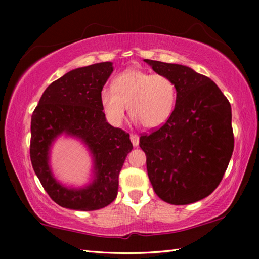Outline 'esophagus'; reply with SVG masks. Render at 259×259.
Segmentation results:
<instances>
[{
    "mask_svg": "<svg viewBox=\"0 0 259 259\" xmlns=\"http://www.w3.org/2000/svg\"><path fill=\"white\" fill-rule=\"evenodd\" d=\"M130 140H131V143H133V145L134 146H138V144H139V137L137 135H131L130 136Z\"/></svg>",
    "mask_w": 259,
    "mask_h": 259,
    "instance_id": "esophagus-1",
    "label": "esophagus"
}]
</instances>
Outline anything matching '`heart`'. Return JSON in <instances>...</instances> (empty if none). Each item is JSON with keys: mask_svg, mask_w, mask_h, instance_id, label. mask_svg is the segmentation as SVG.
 <instances>
[{"mask_svg": "<svg viewBox=\"0 0 259 259\" xmlns=\"http://www.w3.org/2000/svg\"><path fill=\"white\" fill-rule=\"evenodd\" d=\"M112 87L113 90H102L100 104L114 125L123 122L126 106L130 115L147 129L164 124L171 116L176 104V85L168 76L129 68L114 77Z\"/></svg>", "mask_w": 259, "mask_h": 259, "instance_id": "1", "label": "heart"}]
</instances>
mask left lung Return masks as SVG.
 <instances>
[{
    "mask_svg": "<svg viewBox=\"0 0 259 259\" xmlns=\"http://www.w3.org/2000/svg\"><path fill=\"white\" fill-rule=\"evenodd\" d=\"M176 85L171 116L140 136L153 190L165 202H196L216 190L234 148L232 109L216 83L178 64L144 59Z\"/></svg>",
    "mask_w": 259,
    "mask_h": 259,
    "instance_id": "left-lung-1",
    "label": "left lung"
}]
</instances>
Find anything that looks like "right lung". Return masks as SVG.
I'll return each mask as SVG.
<instances>
[{
    "label": "right lung",
    "instance_id": "add662e5",
    "mask_svg": "<svg viewBox=\"0 0 259 259\" xmlns=\"http://www.w3.org/2000/svg\"><path fill=\"white\" fill-rule=\"evenodd\" d=\"M111 61L75 68L43 93L30 122V161L50 198L60 207L91 211L115 200L119 174L133 150L130 136L106 121L100 93L111 76ZM61 134L80 139L93 156V181L84 188L60 184L50 166V151Z\"/></svg>",
    "mask_w": 259,
    "mask_h": 259
}]
</instances>
